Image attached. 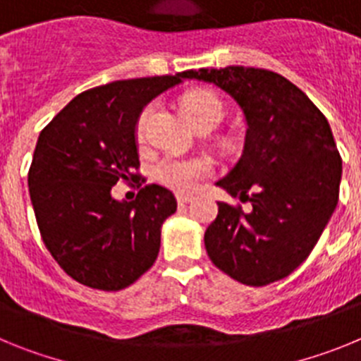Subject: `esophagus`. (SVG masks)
Instances as JSON below:
<instances>
[{"mask_svg":"<svg viewBox=\"0 0 361 361\" xmlns=\"http://www.w3.org/2000/svg\"><path fill=\"white\" fill-rule=\"evenodd\" d=\"M177 202L178 206H184V204L191 202V195H183V193H180V195H177Z\"/></svg>","mask_w":361,"mask_h":361,"instance_id":"1","label":"esophagus"}]
</instances>
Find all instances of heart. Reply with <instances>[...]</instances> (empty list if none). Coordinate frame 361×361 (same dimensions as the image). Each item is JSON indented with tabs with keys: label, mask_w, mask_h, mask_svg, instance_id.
Wrapping results in <instances>:
<instances>
[{
	"label": "heart",
	"mask_w": 361,
	"mask_h": 361,
	"mask_svg": "<svg viewBox=\"0 0 361 361\" xmlns=\"http://www.w3.org/2000/svg\"><path fill=\"white\" fill-rule=\"evenodd\" d=\"M153 104L142 108L137 117L135 133L139 139L146 133L148 123L152 119ZM183 108L186 111L188 119L195 124V128L213 130L224 117V103L209 90H193L184 95ZM212 173V162L204 157H173L166 155L155 164L153 177L162 186L171 188L175 191H190L199 183V178Z\"/></svg>",
	"instance_id": "heart-1"
}]
</instances>
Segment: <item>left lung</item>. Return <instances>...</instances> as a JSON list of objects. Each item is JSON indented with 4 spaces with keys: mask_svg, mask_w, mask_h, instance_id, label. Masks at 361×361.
I'll return each mask as SVG.
<instances>
[{
    "mask_svg": "<svg viewBox=\"0 0 361 361\" xmlns=\"http://www.w3.org/2000/svg\"><path fill=\"white\" fill-rule=\"evenodd\" d=\"M183 79L224 90L247 124L242 157L216 186L253 208L216 202L219 215L204 233L212 262L253 288L286 279L336 209L342 159L329 123L298 86L271 70H186Z\"/></svg>",
    "mask_w": 361,
    "mask_h": 361,
    "instance_id": "8db88e82",
    "label": "left lung"
}]
</instances>
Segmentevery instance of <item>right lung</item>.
<instances>
[{
	"instance_id": "right-lung-1",
	"label": "right lung",
	"mask_w": 361,
	"mask_h": 361,
	"mask_svg": "<svg viewBox=\"0 0 361 361\" xmlns=\"http://www.w3.org/2000/svg\"><path fill=\"white\" fill-rule=\"evenodd\" d=\"M178 82L183 72L95 86L39 133L28 170L37 228L54 260L82 286L119 291L157 260L162 222L177 212L173 193L146 184L126 202L111 186L141 178L137 117Z\"/></svg>"
}]
</instances>
